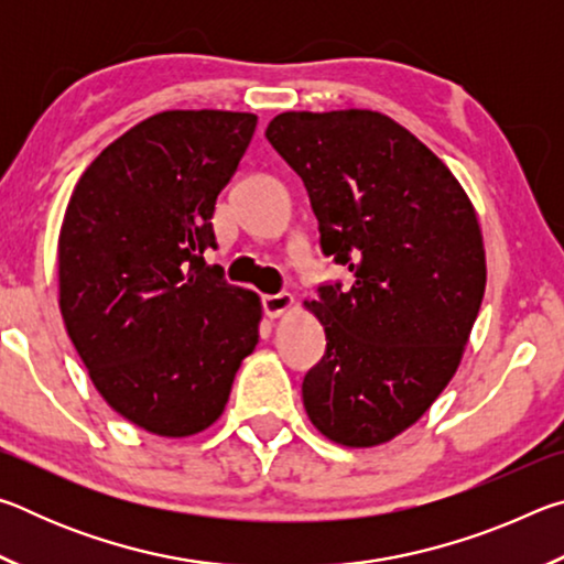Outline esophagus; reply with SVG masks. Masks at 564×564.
I'll list each match as a JSON object with an SVG mask.
<instances>
[{"label":"esophagus","instance_id":"1","mask_svg":"<svg viewBox=\"0 0 564 564\" xmlns=\"http://www.w3.org/2000/svg\"><path fill=\"white\" fill-rule=\"evenodd\" d=\"M263 313L269 318H281L285 311H291L293 305V295L291 293H273V295H263Z\"/></svg>","mask_w":564,"mask_h":564}]
</instances>
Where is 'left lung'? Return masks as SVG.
<instances>
[{
  "mask_svg": "<svg viewBox=\"0 0 564 564\" xmlns=\"http://www.w3.org/2000/svg\"><path fill=\"white\" fill-rule=\"evenodd\" d=\"M265 139L303 178L321 248L350 289L305 303L326 352L303 405L328 441L373 447L415 423L451 383L480 311V224L451 169L386 113L285 111Z\"/></svg>",
  "mask_w": 564,
  "mask_h": 564,
  "instance_id": "obj_1",
  "label": "left lung"
}]
</instances>
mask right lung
I'll use <instances>...</instances> for the list:
<instances>
[{
	"mask_svg": "<svg viewBox=\"0 0 564 564\" xmlns=\"http://www.w3.org/2000/svg\"><path fill=\"white\" fill-rule=\"evenodd\" d=\"M256 113L161 111L91 161L59 234V308L94 388L129 423L188 437L221 417L261 299L226 283L214 208Z\"/></svg>",
	"mask_w": 564,
	"mask_h": 564,
	"instance_id": "right-lung-1",
	"label": "right lung"
}]
</instances>
